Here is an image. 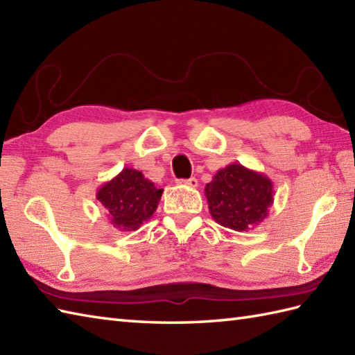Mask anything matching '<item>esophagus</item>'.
Segmentation results:
<instances>
[{"instance_id": "esophagus-1", "label": "esophagus", "mask_w": 355, "mask_h": 355, "mask_svg": "<svg viewBox=\"0 0 355 355\" xmlns=\"http://www.w3.org/2000/svg\"><path fill=\"white\" fill-rule=\"evenodd\" d=\"M178 183L180 184H184V186H187V187H197L198 186V180L195 178V177H192V178H187V180H178Z\"/></svg>"}]
</instances>
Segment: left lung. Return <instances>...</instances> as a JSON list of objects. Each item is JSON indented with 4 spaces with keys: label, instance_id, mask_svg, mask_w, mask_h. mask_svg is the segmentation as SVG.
Returning a JSON list of instances; mask_svg holds the SVG:
<instances>
[{
    "label": "left lung",
    "instance_id": "8db88e82",
    "mask_svg": "<svg viewBox=\"0 0 355 355\" xmlns=\"http://www.w3.org/2000/svg\"><path fill=\"white\" fill-rule=\"evenodd\" d=\"M214 220L236 232L261 224L273 206V183L261 172L232 163L218 171L205 187Z\"/></svg>",
    "mask_w": 355,
    "mask_h": 355
}]
</instances>
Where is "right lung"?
Wrapping results in <instances>:
<instances>
[{
  "instance_id": "1",
  "label": "right lung",
  "mask_w": 355,
  "mask_h": 355,
  "mask_svg": "<svg viewBox=\"0 0 355 355\" xmlns=\"http://www.w3.org/2000/svg\"><path fill=\"white\" fill-rule=\"evenodd\" d=\"M163 189L137 169L123 168L122 172L102 184L96 197L107 210L108 221L120 232H132L148 221L158 207Z\"/></svg>"
}]
</instances>
